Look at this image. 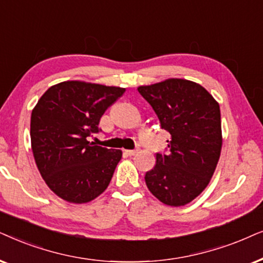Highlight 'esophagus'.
Instances as JSON below:
<instances>
[{
	"instance_id": "obj_1",
	"label": "esophagus",
	"mask_w": 263,
	"mask_h": 263,
	"mask_svg": "<svg viewBox=\"0 0 263 263\" xmlns=\"http://www.w3.org/2000/svg\"><path fill=\"white\" fill-rule=\"evenodd\" d=\"M138 152H139V148H136V149H134V150H126V153H127L129 156L136 155V154H137Z\"/></svg>"
}]
</instances>
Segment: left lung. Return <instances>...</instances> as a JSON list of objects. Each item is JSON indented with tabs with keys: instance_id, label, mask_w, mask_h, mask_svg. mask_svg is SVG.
Instances as JSON below:
<instances>
[{
	"instance_id": "8db88e82",
	"label": "left lung",
	"mask_w": 263,
	"mask_h": 263,
	"mask_svg": "<svg viewBox=\"0 0 263 263\" xmlns=\"http://www.w3.org/2000/svg\"><path fill=\"white\" fill-rule=\"evenodd\" d=\"M138 92L153 107L161 128L170 132L168 153L144 179L149 191L167 205L190 203L207 187L221 153L219 103L204 87L185 79H167Z\"/></svg>"
}]
</instances>
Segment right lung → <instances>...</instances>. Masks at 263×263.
<instances>
[{"instance_id":"add662e5","label":"right lung","mask_w":263,"mask_h":263,"mask_svg":"<svg viewBox=\"0 0 263 263\" xmlns=\"http://www.w3.org/2000/svg\"><path fill=\"white\" fill-rule=\"evenodd\" d=\"M125 89L85 82L49 87L31 114V146L49 189L65 201L86 203L109 185L121 150L87 141Z\"/></svg>"}]
</instances>
